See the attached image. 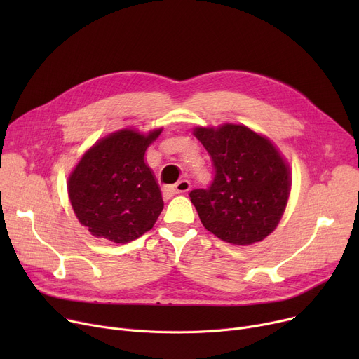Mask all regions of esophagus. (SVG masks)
Returning <instances> with one entry per match:
<instances>
[{
	"label": "esophagus",
	"mask_w": 359,
	"mask_h": 359,
	"mask_svg": "<svg viewBox=\"0 0 359 359\" xmlns=\"http://www.w3.org/2000/svg\"><path fill=\"white\" fill-rule=\"evenodd\" d=\"M191 189V182L186 180V179H182L179 180L175 186L170 187V192H175V194H184Z\"/></svg>",
	"instance_id": "1"
}]
</instances>
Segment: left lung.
Segmentation results:
<instances>
[{"instance_id": "obj_1", "label": "left lung", "mask_w": 359, "mask_h": 359, "mask_svg": "<svg viewBox=\"0 0 359 359\" xmlns=\"http://www.w3.org/2000/svg\"><path fill=\"white\" fill-rule=\"evenodd\" d=\"M212 161L206 189L189 196L203 227L218 238L248 246L271 234L287 206L290 170L276 148L243 125L196 128Z\"/></svg>"}]
</instances>
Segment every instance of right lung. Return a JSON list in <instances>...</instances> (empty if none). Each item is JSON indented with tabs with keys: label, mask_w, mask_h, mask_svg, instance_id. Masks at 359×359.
<instances>
[{
	"label": "right lung",
	"mask_w": 359,
	"mask_h": 359,
	"mask_svg": "<svg viewBox=\"0 0 359 359\" xmlns=\"http://www.w3.org/2000/svg\"><path fill=\"white\" fill-rule=\"evenodd\" d=\"M161 129L141 135L115 132L91 149L68 180L75 215L88 231L113 243H128L153 229L164 208L145 151Z\"/></svg>",
	"instance_id": "right-lung-1"
}]
</instances>
